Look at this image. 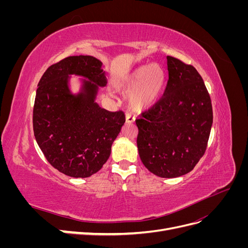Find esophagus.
I'll return each instance as SVG.
<instances>
[{"label":"esophagus","instance_id":"esophagus-1","mask_svg":"<svg viewBox=\"0 0 248 248\" xmlns=\"http://www.w3.org/2000/svg\"><path fill=\"white\" fill-rule=\"evenodd\" d=\"M134 120H136V117H134L131 112L127 111L126 112V123L127 124H130V123H133Z\"/></svg>","mask_w":248,"mask_h":248}]
</instances>
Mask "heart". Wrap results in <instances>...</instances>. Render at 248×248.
<instances>
[{
  "instance_id": "obj_1",
  "label": "heart",
  "mask_w": 248,
  "mask_h": 248,
  "mask_svg": "<svg viewBox=\"0 0 248 248\" xmlns=\"http://www.w3.org/2000/svg\"><path fill=\"white\" fill-rule=\"evenodd\" d=\"M163 82L164 71L160 66H142L123 82L122 87L130 90L138 86L130 96V103L136 108H145L156 100Z\"/></svg>"
}]
</instances>
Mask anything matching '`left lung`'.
<instances>
[{
  "mask_svg": "<svg viewBox=\"0 0 248 248\" xmlns=\"http://www.w3.org/2000/svg\"><path fill=\"white\" fill-rule=\"evenodd\" d=\"M164 93L136 120L142 164L154 175L176 178L193 170L204 156L213 123L205 82L192 65L168 56Z\"/></svg>",
  "mask_w": 248,
  "mask_h": 248,
  "instance_id": "1",
  "label": "left lung"
}]
</instances>
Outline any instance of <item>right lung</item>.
I'll use <instances>...</instances> for the list:
<instances>
[{"label":"right lung","instance_id":"obj_1","mask_svg":"<svg viewBox=\"0 0 248 248\" xmlns=\"http://www.w3.org/2000/svg\"><path fill=\"white\" fill-rule=\"evenodd\" d=\"M102 63L92 56H72L52 64L36 91L33 129L46 160L62 174L87 178L98 171L125 123L122 110L108 111L95 102L98 87L107 85ZM88 78L80 93H70L68 78Z\"/></svg>","mask_w":248,"mask_h":248}]
</instances>
